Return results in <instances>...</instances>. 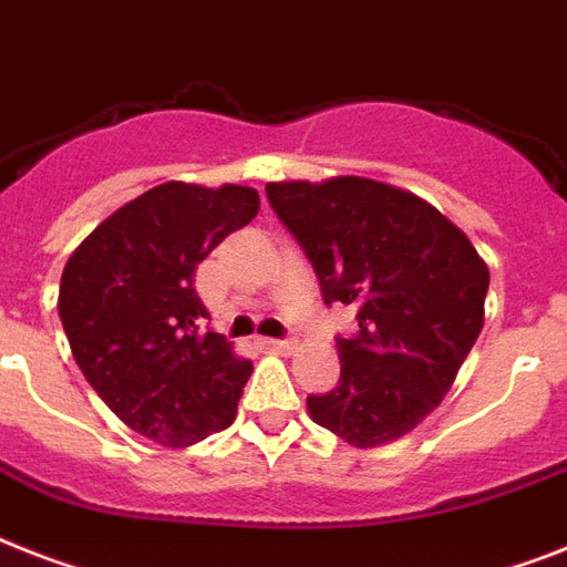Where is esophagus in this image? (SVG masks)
Instances as JSON below:
<instances>
[{"label": "esophagus", "mask_w": 567, "mask_h": 567, "mask_svg": "<svg viewBox=\"0 0 567 567\" xmlns=\"http://www.w3.org/2000/svg\"><path fill=\"white\" fill-rule=\"evenodd\" d=\"M261 343L274 352H293V340H276V338H261Z\"/></svg>", "instance_id": "34e87169"}]
</instances>
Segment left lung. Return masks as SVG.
Listing matches in <instances>:
<instances>
[{"mask_svg":"<svg viewBox=\"0 0 567 567\" xmlns=\"http://www.w3.org/2000/svg\"><path fill=\"white\" fill-rule=\"evenodd\" d=\"M268 200L320 279L355 306L340 381L308 416L355 449L411 434L443 402L483 329L489 268L443 212L370 177L268 183Z\"/></svg>","mask_w":567,"mask_h":567,"instance_id":"left-lung-1","label":"left lung"}]
</instances>
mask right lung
I'll return each mask as SVG.
<instances>
[{
  "label": "right lung",
  "instance_id": "add662e5",
  "mask_svg": "<svg viewBox=\"0 0 567 567\" xmlns=\"http://www.w3.org/2000/svg\"><path fill=\"white\" fill-rule=\"evenodd\" d=\"M259 212V192L163 183L92 229L60 276L78 367L136 434L186 449L233 425L252 363L200 331L195 268Z\"/></svg>",
  "mask_w": 567,
  "mask_h": 567
}]
</instances>
